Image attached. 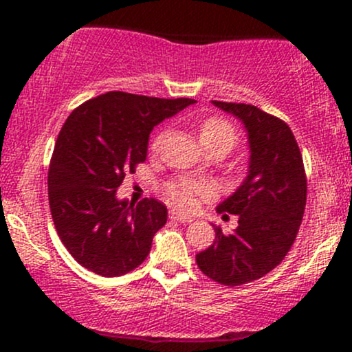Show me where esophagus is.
Returning <instances> with one entry per match:
<instances>
[{
  "label": "esophagus",
  "mask_w": 352,
  "mask_h": 352,
  "mask_svg": "<svg viewBox=\"0 0 352 352\" xmlns=\"http://www.w3.org/2000/svg\"><path fill=\"white\" fill-rule=\"evenodd\" d=\"M170 218H172L173 221H179V223H190V221H192V218H190V216L182 214V212H179L177 209H172V211H170Z\"/></svg>",
  "instance_id": "1"
}]
</instances>
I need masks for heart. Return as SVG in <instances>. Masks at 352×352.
<instances>
[{"label":"heart","instance_id":"b5f03b06","mask_svg":"<svg viewBox=\"0 0 352 352\" xmlns=\"http://www.w3.org/2000/svg\"><path fill=\"white\" fill-rule=\"evenodd\" d=\"M199 141L201 146H209V144H226L232 150L236 144V131L232 124L223 117H208L199 124ZM163 140V134H158L153 141H151V151L158 150L160 143ZM166 197L172 201L173 204L179 206L182 209H194L202 199L209 197L212 194V189L209 184L199 182L192 179H180L175 182L168 184L165 189Z\"/></svg>","mask_w":352,"mask_h":352}]
</instances>
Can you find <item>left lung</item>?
<instances>
[{
    "label": "left lung",
    "mask_w": 352,
    "mask_h": 352,
    "mask_svg": "<svg viewBox=\"0 0 352 352\" xmlns=\"http://www.w3.org/2000/svg\"><path fill=\"white\" fill-rule=\"evenodd\" d=\"M212 104L242 120L250 162L242 186L218 206V212L239 214V226L225 235L212 225L214 242L199 252L196 262L212 281L240 286L271 272L289 252L307 204V175L301 151L285 120L255 105Z\"/></svg>",
    "instance_id": "left-lung-1"
}]
</instances>
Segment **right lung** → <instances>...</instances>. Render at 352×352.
<instances>
[{
  "mask_svg": "<svg viewBox=\"0 0 352 352\" xmlns=\"http://www.w3.org/2000/svg\"><path fill=\"white\" fill-rule=\"evenodd\" d=\"M192 98H156L107 91L74 109L61 127L49 165V206L58 235L74 261L104 278L143 264L166 206L119 201L117 187L148 155L156 124Z\"/></svg>",
  "mask_w": 352,
  "mask_h": 352,
  "instance_id": "obj_1",
  "label": "right lung"
}]
</instances>
